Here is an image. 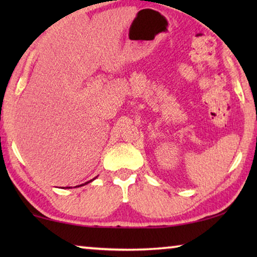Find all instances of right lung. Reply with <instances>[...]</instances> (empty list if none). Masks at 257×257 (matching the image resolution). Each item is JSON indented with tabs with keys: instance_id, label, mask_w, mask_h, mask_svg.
I'll list each match as a JSON object with an SVG mask.
<instances>
[{
	"instance_id": "obj_1",
	"label": "right lung",
	"mask_w": 257,
	"mask_h": 257,
	"mask_svg": "<svg viewBox=\"0 0 257 257\" xmlns=\"http://www.w3.org/2000/svg\"><path fill=\"white\" fill-rule=\"evenodd\" d=\"M96 178H97V177H96ZM96 178H93V179H92V180H90V181H87V182H85V184H83V185H79V186H76V187H80V186H84V185L89 184V182H91V181H93V180H94V179H96ZM66 188H71V187H66Z\"/></svg>"
}]
</instances>
